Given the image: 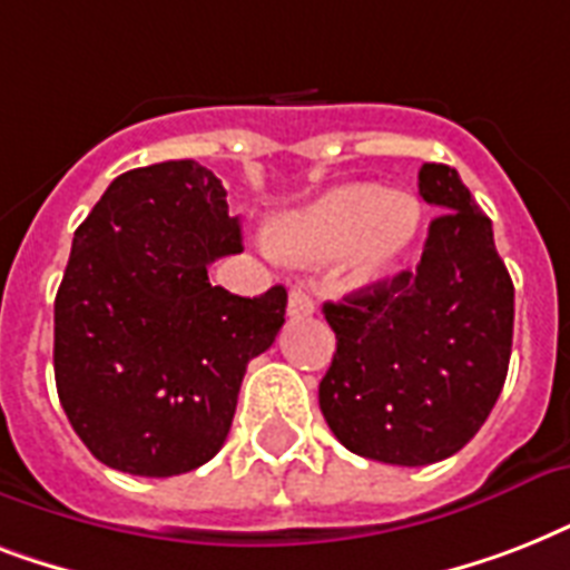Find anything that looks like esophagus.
I'll list each match as a JSON object with an SVG mask.
<instances>
[{
  "label": "esophagus",
  "mask_w": 570,
  "mask_h": 570,
  "mask_svg": "<svg viewBox=\"0 0 570 570\" xmlns=\"http://www.w3.org/2000/svg\"><path fill=\"white\" fill-rule=\"evenodd\" d=\"M286 311L293 320H302V316H313L316 313V302L307 289H293L289 293V302H286Z\"/></svg>",
  "instance_id": "34e87169"
}]
</instances>
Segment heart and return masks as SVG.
Segmentation results:
<instances>
[{
  "label": "heart",
  "mask_w": 570,
  "mask_h": 570,
  "mask_svg": "<svg viewBox=\"0 0 570 570\" xmlns=\"http://www.w3.org/2000/svg\"><path fill=\"white\" fill-rule=\"evenodd\" d=\"M420 227L423 204L414 195L352 183L284 215L272 230V245L295 263H320L343 254L346 281L370 284L405 257Z\"/></svg>",
  "instance_id": "1"
}]
</instances>
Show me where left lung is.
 Returning <instances> with one entry per match:
<instances>
[{"label":"left lung","instance_id":"8db88e82","mask_svg":"<svg viewBox=\"0 0 570 570\" xmlns=\"http://www.w3.org/2000/svg\"><path fill=\"white\" fill-rule=\"evenodd\" d=\"M420 195L441 215L414 272L322 307L337 334L322 414L346 450L399 468L455 455L491 414L512 357L514 286L491 218L450 165L425 163Z\"/></svg>","mask_w":570,"mask_h":570}]
</instances>
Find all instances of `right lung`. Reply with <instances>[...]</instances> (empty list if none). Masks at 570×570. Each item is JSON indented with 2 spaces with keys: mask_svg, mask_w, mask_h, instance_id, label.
Returning <instances> with one entry per match:
<instances>
[{
  "mask_svg": "<svg viewBox=\"0 0 570 570\" xmlns=\"http://www.w3.org/2000/svg\"><path fill=\"white\" fill-rule=\"evenodd\" d=\"M227 191L195 159L120 174L73 233L56 295V387L97 461L189 473L222 450L250 357L284 325L281 284L242 298L206 268L239 254Z\"/></svg>",
  "mask_w": 570,
  "mask_h": 570,
  "instance_id": "right-lung-1",
  "label": "right lung"
}]
</instances>
